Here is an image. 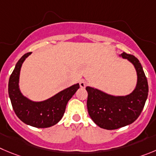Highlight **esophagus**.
<instances>
[{
  "label": "esophagus",
  "instance_id": "obj_1",
  "mask_svg": "<svg viewBox=\"0 0 156 156\" xmlns=\"http://www.w3.org/2000/svg\"><path fill=\"white\" fill-rule=\"evenodd\" d=\"M79 85H80V87H81V88H85V87L88 85V82H87L85 80L81 79L79 82Z\"/></svg>",
  "mask_w": 156,
  "mask_h": 156
}]
</instances>
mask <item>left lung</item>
<instances>
[{
  "mask_svg": "<svg viewBox=\"0 0 156 156\" xmlns=\"http://www.w3.org/2000/svg\"><path fill=\"white\" fill-rule=\"evenodd\" d=\"M122 56L132 62L137 71V85L130 94L112 96L86 87L88 114L97 126L108 130L124 127L135 122L140 115L148 97V81L139 59L126 52Z\"/></svg>",
  "mask_w": 156,
  "mask_h": 156,
  "instance_id": "left-lung-1",
  "label": "left lung"
}]
</instances>
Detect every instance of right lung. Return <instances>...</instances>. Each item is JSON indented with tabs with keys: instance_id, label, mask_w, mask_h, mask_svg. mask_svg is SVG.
Masks as SVG:
<instances>
[{
	"instance_id": "right-lung-1",
	"label": "right lung",
	"mask_w": 156,
	"mask_h": 156,
	"mask_svg": "<svg viewBox=\"0 0 156 156\" xmlns=\"http://www.w3.org/2000/svg\"><path fill=\"white\" fill-rule=\"evenodd\" d=\"M30 53L23 55L16 64L9 78L8 94L14 112L24 123L36 128H48L62 119L67 103L80 86L79 84L72 85L41 102H34L24 97L19 90V75L23 62Z\"/></svg>"
}]
</instances>
